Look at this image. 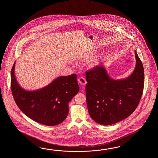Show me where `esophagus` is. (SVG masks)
<instances>
[{
    "label": "esophagus",
    "instance_id": "1",
    "mask_svg": "<svg viewBox=\"0 0 158 158\" xmlns=\"http://www.w3.org/2000/svg\"><path fill=\"white\" fill-rule=\"evenodd\" d=\"M78 82L81 85H85L86 84V81L84 77H81L78 78Z\"/></svg>",
    "mask_w": 158,
    "mask_h": 158
}]
</instances>
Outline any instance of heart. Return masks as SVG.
<instances>
[{
	"label": "heart",
	"instance_id": "obj_1",
	"mask_svg": "<svg viewBox=\"0 0 158 158\" xmlns=\"http://www.w3.org/2000/svg\"><path fill=\"white\" fill-rule=\"evenodd\" d=\"M95 52H96V50H95L91 51L90 52V54H89V55H93L94 54H95ZM94 66H95V64H93V67H94Z\"/></svg>",
	"mask_w": 158,
	"mask_h": 158
}]
</instances>
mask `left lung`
<instances>
[{
    "label": "left lung",
    "instance_id": "left-lung-1",
    "mask_svg": "<svg viewBox=\"0 0 158 158\" xmlns=\"http://www.w3.org/2000/svg\"><path fill=\"white\" fill-rule=\"evenodd\" d=\"M136 64L128 77L114 80L106 68L98 65L87 71L85 87L91 118L99 124L110 125L128 118L141 99L144 86V69L136 50Z\"/></svg>",
    "mask_w": 158,
    "mask_h": 158
}]
</instances>
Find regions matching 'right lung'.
Here are the masks:
<instances>
[{
	"mask_svg": "<svg viewBox=\"0 0 158 158\" xmlns=\"http://www.w3.org/2000/svg\"><path fill=\"white\" fill-rule=\"evenodd\" d=\"M11 70V90L17 106L28 118L47 126L59 124L67 117L69 103L80 90L77 75L59 76L44 87L27 90L18 83Z\"/></svg>",
	"mask_w": 158,
	"mask_h": 158,
	"instance_id": "obj_1",
	"label": "right lung"
}]
</instances>
